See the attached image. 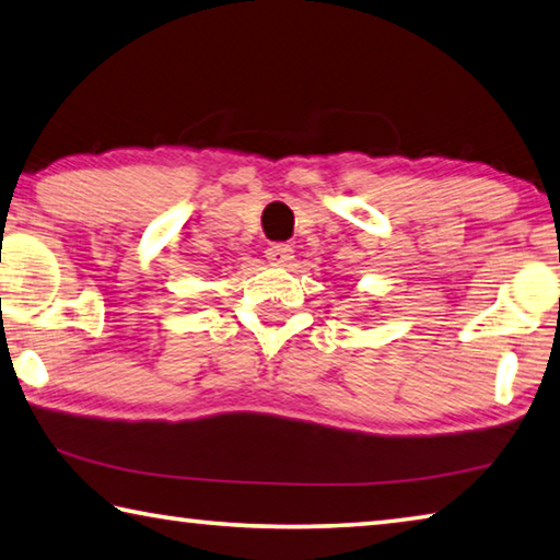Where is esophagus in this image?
Instances as JSON below:
<instances>
[{"label":"esophagus","mask_w":560,"mask_h":560,"mask_svg":"<svg viewBox=\"0 0 560 560\" xmlns=\"http://www.w3.org/2000/svg\"><path fill=\"white\" fill-rule=\"evenodd\" d=\"M267 259L273 267H287V264L293 259V249L289 244H269L267 246Z\"/></svg>","instance_id":"1"}]
</instances>
